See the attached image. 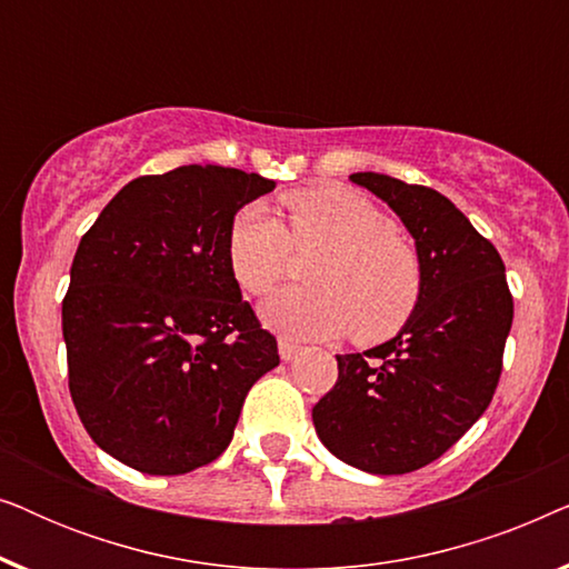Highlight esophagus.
<instances>
[{
    "label": "esophagus",
    "instance_id": "1",
    "mask_svg": "<svg viewBox=\"0 0 569 569\" xmlns=\"http://www.w3.org/2000/svg\"><path fill=\"white\" fill-rule=\"evenodd\" d=\"M300 355V347L295 345V341H287V339H279V357H282L284 362L295 360V357Z\"/></svg>",
    "mask_w": 569,
    "mask_h": 569
}]
</instances>
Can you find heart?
<instances>
[{"mask_svg":"<svg viewBox=\"0 0 569 569\" xmlns=\"http://www.w3.org/2000/svg\"><path fill=\"white\" fill-rule=\"evenodd\" d=\"M290 230L269 209H240L228 230V263L248 295H269L295 267V249L321 253L313 287L284 290L263 302L271 329L298 339L349 331L357 345L393 339L425 292V267L411 240L376 201L345 186L302 189L284 197Z\"/></svg>","mask_w":569,"mask_h":569,"instance_id":"obj_1","label":"heart"}]
</instances>
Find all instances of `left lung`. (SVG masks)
<instances>
[{
  "label": "left lung",
  "mask_w": 569,
  "mask_h": 569,
  "mask_svg": "<svg viewBox=\"0 0 569 569\" xmlns=\"http://www.w3.org/2000/svg\"><path fill=\"white\" fill-rule=\"evenodd\" d=\"M349 178L407 224L425 292L391 341L337 355L339 378L313 407V425L341 461L391 477L432 463L487 411L500 383L512 295L497 248L448 197L383 173Z\"/></svg>",
  "instance_id": "obj_1"
}]
</instances>
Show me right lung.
<instances>
[{"mask_svg":"<svg viewBox=\"0 0 569 569\" xmlns=\"http://www.w3.org/2000/svg\"><path fill=\"white\" fill-rule=\"evenodd\" d=\"M274 186L222 166L139 176L82 236L61 302L69 393L116 461L154 477L212 463L279 365L228 263L238 209Z\"/></svg>","mask_w":569,"mask_h":569,"instance_id":"add662e5","label":"right lung"}]
</instances>
